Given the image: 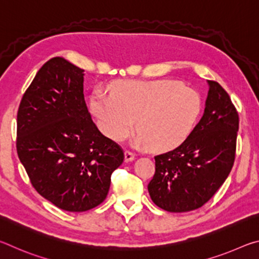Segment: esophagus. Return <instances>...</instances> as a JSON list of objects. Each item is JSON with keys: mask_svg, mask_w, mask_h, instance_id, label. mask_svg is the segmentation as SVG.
I'll return each instance as SVG.
<instances>
[{"mask_svg": "<svg viewBox=\"0 0 259 259\" xmlns=\"http://www.w3.org/2000/svg\"><path fill=\"white\" fill-rule=\"evenodd\" d=\"M135 159V153H133L131 151L126 150L124 152V160L125 162H129V161H133Z\"/></svg>", "mask_w": 259, "mask_h": 259, "instance_id": "34e87169", "label": "esophagus"}]
</instances>
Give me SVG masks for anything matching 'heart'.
I'll use <instances>...</instances> for the list:
<instances>
[{
  "mask_svg": "<svg viewBox=\"0 0 259 259\" xmlns=\"http://www.w3.org/2000/svg\"><path fill=\"white\" fill-rule=\"evenodd\" d=\"M201 107L194 90L172 80L117 81L111 85V97L96 93L90 100L91 113L108 138L122 142L136 121L138 145L148 144L156 152L181 145L195 126Z\"/></svg>",
  "mask_w": 259,
  "mask_h": 259,
  "instance_id": "1",
  "label": "heart"
}]
</instances>
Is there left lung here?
Instances as JSON below:
<instances>
[{"instance_id": "8db88e82", "label": "left lung", "mask_w": 259, "mask_h": 259, "mask_svg": "<svg viewBox=\"0 0 259 259\" xmlns=\"http://www.w3.org/2000/svg\"><path fill=\"white\" fill-rule=\"evenodd\" d=\"M208 83L202 119L182 145L154 157L155 172L147 188L153 202L165 211L202 207L234 164L239 114L224 88L216 81Z\"/></svg>"}]
</instances>
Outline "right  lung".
<instances>
[{"label": "right lung", "instance_id": "obj_1", "mask_svg": "<svg viewBox=\"0 0 259 259\" xmlns=\"http://www.w3.org/2000/svg\"><path fill=\"white\" fill-rule=\"evenodd\" d=\"M83 72L61 57L48 60L17 113V153L33 187L56 207L74 212L106 199L112 172L124 160L119 144L91 120Z\"/></svg>", "mask_w": 259, "mask_h": 259}]
</instances>
